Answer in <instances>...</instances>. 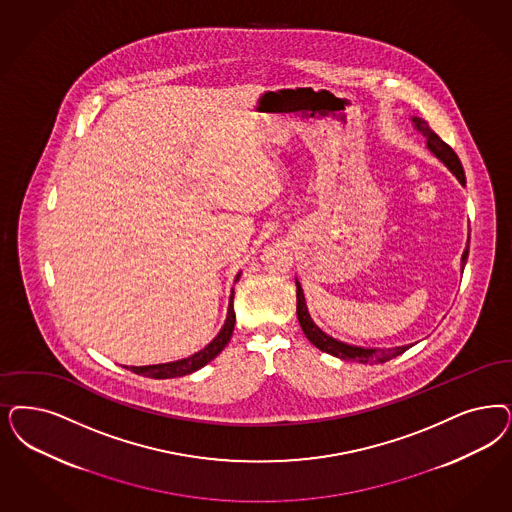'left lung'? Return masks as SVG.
I'll list each match as a JSON object with an SVG mask.
<instances>
[{
	"label": "left lung",
	"mask_w": 512,
	"mask_h": 512,
	"mask_svg": "<svg viewBox=\"0 0 512 512\" xmlns=\"http://www.w3.org/2000/svg\"><path fill=\"white\" fill-rule=\"evenodd\" d=\"M414 126L422 132L423 136L427 138V147L437 155V159H441L448 170L458 177L459 183L465 185V172H463V166L459 162L456 151L446 143L442 141L431 128L429 124L425 123L423 119L414 117ZM467 257H469V242L467 247L461 255V270L465 268L467 263ZM297 316H299L300 327H302V333L306 335V338L319 348L321 352L331 353L335 357H340L344 361H355V363H363V365H378V363H386L389 359L405 353L410 346H399V348H359V346H350V344H344L340 340H336L333 336L325 335L318 325L312 321L310 314H308V308H306V302H304V293H302V287L297 282Z\"/></svg>",
	"instance_id": "left-lung-1"
}]
</instances>
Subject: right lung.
I'll return each mask as SVG.
<instances>
[{
    "label": "right lung",
    "instance_id": "obj_1",
    "mask_svg": "<svg viewBox=\"0 0 512 512\" xmlns=\"http://www.w3.org/2000/svg\"><path fill=\"white\" fill-rule=\"evenodd\" d=\"M240 280V274L236 276L234 282ZM234 297V295H232ZM232 297H230L229 314H227V321L221 329V333L213 338L204 350L194 353L187 359L181 361H174V363H162V365H149V367H130V371L141 374V376H149L155 380H166V378H177V376H185L191 372L202 369L204 365H208L213 357H217L219 353L223 352V348L230 342V336L234 331V323H236V314H234V306H232Z\"/></svg>",
    "mask_w": 512,
    "mask_h": 512
}]
</instances>
